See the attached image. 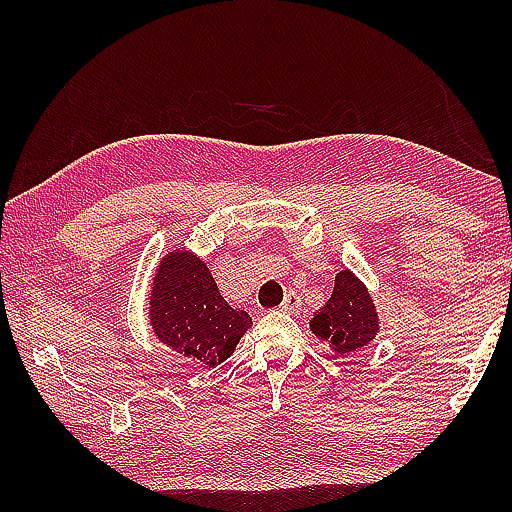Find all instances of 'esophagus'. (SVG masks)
<instances>
[{
	"mask_svg": "<svg viewBox=\"0 0 512 512\" xmlns=\"http://www.w3.org/2000/svg\"><path fill=\"white\" fill-rule=\"evenodd\" d=\"M281 310L290 312V314H297L301 310V297L297 295V292H288L284 303H281Z\"/></svg>",
	"mask_w": 512,
	"mask_h": 512,
	"instance_id": "34e87169",
	"label": "esophagus"
}]
</instances>
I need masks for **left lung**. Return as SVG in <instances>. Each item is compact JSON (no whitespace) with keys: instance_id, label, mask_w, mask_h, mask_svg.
<instances>
[{"instance_id":"8db88e82","label":"left lung","mask_w":512,"mask_h":512,"mask_svg":"<svg viewBox=\"0 0 512 512\" xmlns=\"http://www.w3.org/2000/svg\"><path fill=\"white\" fill-rule=\"evenodd\" d=\"M310 332L339 356L352 354L374 341L378 332L374 301L350 270L336 275L332 297L310 319Z\"/></svg>"}]
</instances>
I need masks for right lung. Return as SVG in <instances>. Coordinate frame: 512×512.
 <instances>
[{"label":"right lung","instance_id":"1","mask_svg":"<svg viewBox=\"0 0 512 512\" xmlns=\"http://www.w3.org/2000/svg\"><path fill=\"white\" fill-rule=\"evenodd\" d=\"M149 314L162 343L206 367L226 361L253 325L244 310L228 306L211 270L178 250L158 268Z\"/></svg>","mask_w":512,"mask_h":512}]
</instances>
